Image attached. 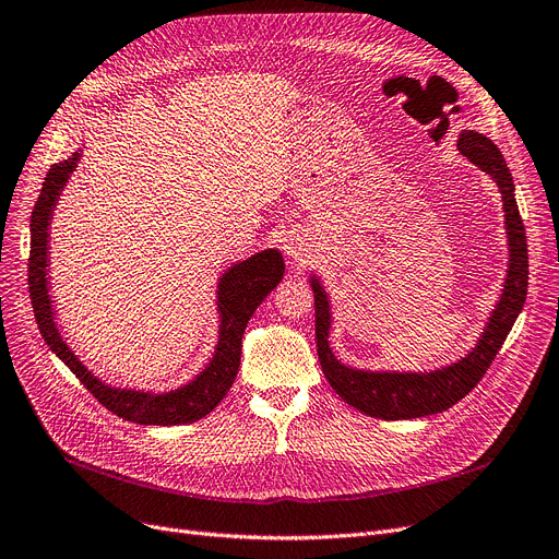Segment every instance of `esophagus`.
I'll use <instances>...</instances> for the list:
<instances>
[{"mask_svg": "<svg viewBox=\"0 0 559 559\" xmlns=\"http://www.w3.org/2000/svg\"><path fill=\"white\" fill-rule=\"evenodd\" d=\"M284 252L292 259H296L298 263H307L311 259V250L307 248L302 236H298V234H292L284 240Z\"/></svg>", "mask_w": 559, "mask_h": 559, "instance_id": "esophagus-1", "label": "esophagus"}]
</instances>
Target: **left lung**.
I'll use <instances>...</instances> for the list:
<instances>
[{"label": "left lung", "instance_id": "obj_1", "mask_svg": "<svg viewBox=\"0 0 559 559\" xmlns=\"http://www.w3.org/2000/svg\"><path fill=\"white\" fill-rule=\"evenodd\" d=\"M459 151L467 160L486 171L502 194L504 229L509 245L507 277L500 300L479 334L477 344L467 350L461 360L433 371H367L353 369L337 360L330 348L332 311L330 298L321 280L309 277L314 292L317 309V350L319 362L332 390L337 392L348 406L378 419H413L427 417L452 408L471 392L493 362L502 348L511 325L516 323L527 296V240L525 227L519 213L516 194H513V178L502 158L500 148L475 130H463L456 142Z\"/></svg>", "mask_w": 559, "mask_h": 559}]
</instances>
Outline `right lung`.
I'll list each match as a JSON object with an SVG mask.
<instances>
[{"instance_id":"1","label":"right lung","mask_w":559,"mask_h":559,"mask_svg":"<svg viewBox=\"0 0 559 559\" xmlns=\"http://www.w3.org/2000/svg\"><path fill=\"white\" fill-rule=\"evenodd\" d=\"M80 158L82 148H78L71 158L50 167L32 213L29 296L43 340H46L59 360L80 378V383L115 415L135 424H153V427H176V424H192L202 419L231 390L240 367L242 332L263 298L282 282L284 259L277 250H261L250 259L234 263L219 277L215 292L219 314L217 344L209 365L190 383L160 394L107 385L103 378L94 376L92 369H86L73 348L66 344L61 330L57 328L50 298V222L59 204V197Z\"/></svg>"}]
</instances>
